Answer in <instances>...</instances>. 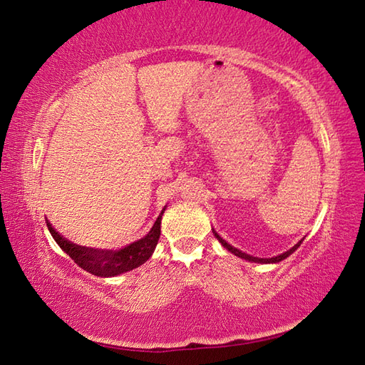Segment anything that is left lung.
<instances>
[{"label":"left lung","mask_w":365,"mask_h":365,"mask_svg":"<svg viewBox=\"0 0 365 365\" xmlns=\"http://www.w3.org/2000/svg\"><path fill=\"white\" fill-rule=\"evenodd\" d=\"M212 232H214V236H215V239L220 242V244L228 250V251H231L232 255H236L237 257H240V259H245V261H248V262H256V264H278V262H281V261H284L286 257H289L290 255L294 253V251L302 245V242L304 240V237L298 242V244H295L292 248L290 250H287V251H284V253H281V255H278V256H274V257H256V256H251V255H247V253H244V251H240V250H237L236 247H232V245H230L228 242H226L223 237H220L218 236V232L215 231V230H212Z\"/></svg>","instance_id":"8db88e82"}]
</instances>
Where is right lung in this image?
<instances>
[{
	"label": "right lung",
	"instance_id": "add662e5",
	"mask_svg": "<svg viewBox=\"0 0 365 365\" xmlns=\"http://www.w3.org/2000/svg\"><path fill=\"white\" fill-rule=\"evenodd\" d=\"M165 207L167 206H164V209L160 210L159 217L156 218L155 225H153V228L148 231L147 236L120 250H101L73 244V242L61 236V234L53 228V225L48 222V218L46 226L48 230H50L53 239L56 240V244L66 251L81 269L95 274V277L110 278L137 269V267H140L143 262H147L151 255L155 253V248L160 237L162 214H164Z\"/></svg>",
	"mask_w": 365,
	"mask_h": 365
}]
</instances>
